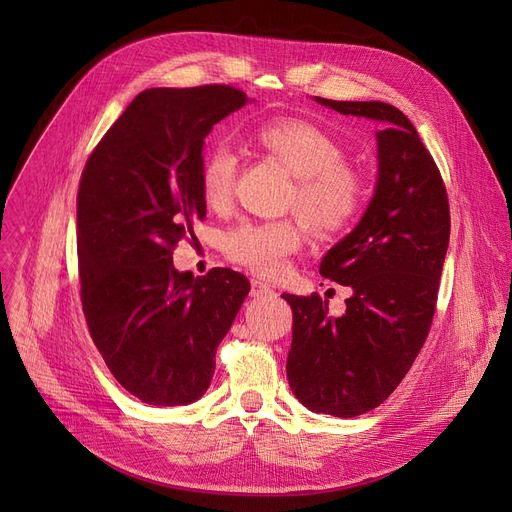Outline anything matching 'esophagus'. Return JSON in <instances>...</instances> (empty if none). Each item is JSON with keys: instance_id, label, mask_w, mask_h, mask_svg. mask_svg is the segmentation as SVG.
Returning a JSON list of instances; mask_svg holds the SVG:
<instances>
[{"instance_id": "34e87169", "label": "esophagus", "mask_w": 512, "mask_h": 512, "mask_svg": "<svg viewBox=\"0 0 512 512\" xmlns=\"http://www.w3.org/2000/svg\"><path fill=\"white\" fill-rule=\"evenodd\" d=\"M274 290H272V286H267L265 282H261V280H257V278H253L251 280V297H265V294H272Z\"/></svg>"}]
</instances>
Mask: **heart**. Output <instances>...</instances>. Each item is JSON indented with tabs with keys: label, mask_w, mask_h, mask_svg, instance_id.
<instances>
[{
	"label": "heart",
	"mask_w": 512,
	"mask_h": 512,
	"mask_svg": "<svg viewBox=\"0 0 512 512\" xmlns=\"http://www.w3.org/2000/svg\"><path fill=\"white\" fill-rule=\"evenodd\" d=\"M253 143L294 176L286 209L303 215L317 236H336L351 226L365 203L363 176L344 164V147L330 130L305 118H276L251 132ZM238 157L226 145L207 149L199 186L211 209H224L234 195ZM299 218L242 222L224 234V253L261 278L286 272L288 257L303 245Z\"/></svg>",
	"instance_id": "b5f03b06"
}]
</instances>
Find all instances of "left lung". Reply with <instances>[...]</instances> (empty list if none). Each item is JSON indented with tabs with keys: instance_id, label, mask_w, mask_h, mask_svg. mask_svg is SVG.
Wrapping results in <instances>:
<instances>
[{
	"instance_id": "obj_1",
	"label": "left lung",
	"mask_w": 512,
	"mask_h": 512,
	"mask_svg": "<svg viewBox=\"0 0 512 512\" xmlns=\"http://www.w3.org/2000/svg\"><path fill=\"white\" fill-rule=\"evenodd\" d=\"M321 105L382 122L380 176L359 226L324 257L319 274L353 288L342 317L328 301L282 294L292 309L288 384L315 413L357 417L402 382L432 328L450 238L448 193L411 120L382 101Z\"/></svg>"
}]
</instances>
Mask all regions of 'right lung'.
<instances>
[{
	"mask_svg": "<svg viewBox=\"0 0 512 512\" xmlns=\"http://www.w3.org/2000/svg\"><path fill=\"white\" fill-rule=\"evenodd\" d=\"M247 103L230 85L147 89L91 151L76 195L80 303L114 378L147 405L197 400L251 290L213 267L176 272L172 251L205 218L203 139Z\"/></svg>",
	"mask_w": 512,
	"mask_h": 512,
	"instance_id": "right-lung-1",
	"label": "right lung"
}]
</instances>
